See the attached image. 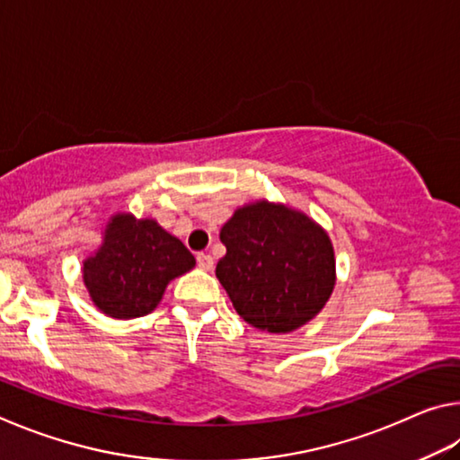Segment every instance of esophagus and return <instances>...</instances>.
Wrapping results in <instances>:
<instances>
[{
	"instance_id": "34e87169",
	"label": "esophagus",
	"mask_w": 460,
	"mask_h": 460,
	"mask_svg": "<svg viewBox=\"0 0 460 460\" xmlns=\"http://www.w3.org/2000/svg\"><path fill=\"white\" fill-rule=\"evenodd\" d=\"M197 263L200 270H213V258L208 253H197Z\"/></svg>"
}]
</instances>
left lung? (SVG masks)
I'll use <instances>...</instances> for the list:
<instances>
[{"instance_id":"left-lung-1","label":"left lung","mask_w":460,"mask_h":460,"mask_svg":"<svg viewBox=\"0 0 460 460\" xmlns=\"http://www.w3.org/2000/svg\"><path fill=\"white\" fill-rule=\"evenodd\" d=\"M221 241L227 253L215 274L237 314L255 329L292 332L331 298L334 249L308 215L255 200L223 225Z\"/></svg>"}]
</instances>
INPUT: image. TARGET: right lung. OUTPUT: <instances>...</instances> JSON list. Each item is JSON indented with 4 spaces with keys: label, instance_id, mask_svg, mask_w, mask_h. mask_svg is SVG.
<instances>
[{
    "label": "right lung",
    "instance_id": "obj_1",
    "mask_svg": "<svg viewBox=\"0 0 460 460\" xmlns=\"http://www.w3.org/2000/svg\"><path fill=\"white\" fill-rule=\"evenodd\" d=\"M194 263L182 241L154 219L118 213L109 219L95 255L83 261V279L101 313L128 321L150 314L170 279Z\"/></svg>",
    "mask_w": 460,
    "mask_h": 460
}]
</instances>
